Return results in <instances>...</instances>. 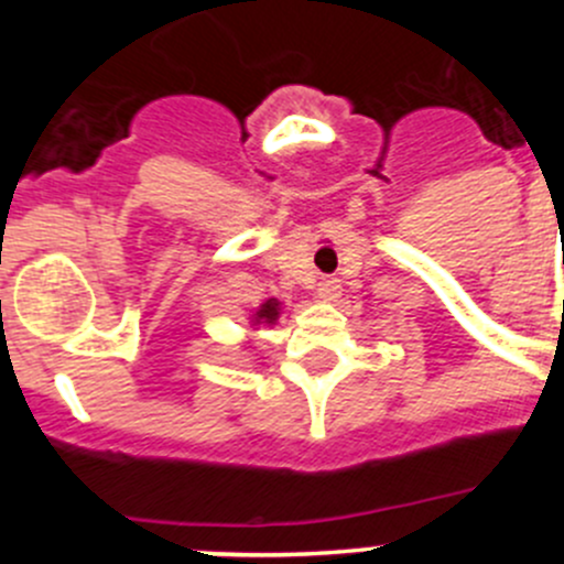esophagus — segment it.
I'll return each instance as SVG.
<instances>
[{"label": "esophagus", "mask_w": 564, "mask_h": 564, "mask_svg": "<svg viewBox=\"0 0 564 564\" xmlns=\"http://www.w3.org/2000/svg\"><path fill=\"white\" fill-rule=\"evenodd\" d=\"M338 294H340V281H338V278H322V281H318V297L327 300V303H333V300L338 297Z\"/></svg>", "instance_id": "esophagus-1"}]
</instances>
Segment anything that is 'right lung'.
<instances>
[{
    "label": "right lung",
    "instance_id": "1",
    "mask_svg": "<svg viewBox=\"0 0 564 564\" xmlns=\"http://www.w3.org/2000/svg\"><path fill=\"white\" fill-rule=\"evenodd\" d=\"M278 314H281V303H278V300H267V303L256 311V322L272 324L278 318Z\"/></svg>",
    "mask_w": 564,
    "mask_h": 564
}]
</instances>
